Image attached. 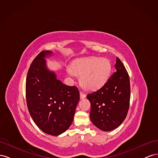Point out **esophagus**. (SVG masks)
<instances>
[{"mask_svg":"<svg viewBox=\"0 0 158 158\" xmlns=\"http://www.w3.org/2000/svg\"><path fill=\"white\" fill-rule=\"evenodd\" d=\"M80 99H84V98H85V96H86V95H85V94H84V93L82 92H80Z\"/></svg>","mask_w":158,"mask_h":158,"instance_id":"1","label":"esophagus"}]
</instances>
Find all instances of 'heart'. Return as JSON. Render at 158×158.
<instances>
[{"instance_id":"b5f03b06","label":"heart","mask_w":158,"mask_h":158,"mask_svg":"<svg viewBox=\"0 0 158 158\" xmlns=\"http://www.w3.org/2000/svg\"><path fill=\"white\" fill-rule=\"evenodd\" d=\"M111 70V64L106 59L96 57L76 60L71 64L70 72L74 75L81 76L80 84L88 90L100 88L106 82Z\"/></svg>"}]
</instances>
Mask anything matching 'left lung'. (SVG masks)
I'll return each instance as SVG.
<instances>
[{
	"label": "left lung",
	"instance_id": "left-lung-1",
	"mask_svg": "<svg viewBox=\"0 0 158 158\" xmlns=\"http://www.w3.org/2000/svg\"><path fill=\"white\" fill-rule=\"evenodd\" d=\"M115 71L101 88L87 95L91 104V121L103 131H112L120 126L130 106V78L118 57Z\"/></svg>",
	"mask_w": 158,
	"mask_h": 158
}]
</instances>
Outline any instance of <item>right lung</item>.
I'll return each mask as SVG.
<instances>
[{"mask_svg":"<svg viewBox=\"0 0 158 158\" xmlns=\"http://www.w3.org/2000/svg\"><path fill=\"white\" fill-rule=\"evenodd\" d=\"M51 53L41 51L33 59L27 74L26 96L36 125L45 133L57 136L73 123L80 93L77 87L63 84L47 69L45 57Z\"/></svg>","mask_w":158,"mask_h":158,"instance_id":"1","label":"right lung"}]
</instances>
